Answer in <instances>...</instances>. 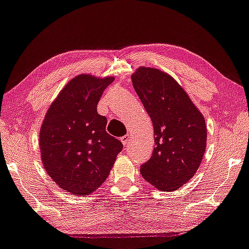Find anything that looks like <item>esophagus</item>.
<instances>
[{
  "label": "esophagus",
  "mask_w": 249,
  "mask_h": 249,
  "mask_svg": "<svg viewBox=\"0 0 249 249\" xmlns=\"http://www.w3.org/2000/svg\"><path fill=\"white\" fill-rule=\"evenodd\" d=\"M120 141H121V142H123V144H124V146H125V145L130 142V137H129L128 134H126V135H124V137L120 139Z\"/></svg>",
  "instance_id": "obj_1"
}]
</instances>
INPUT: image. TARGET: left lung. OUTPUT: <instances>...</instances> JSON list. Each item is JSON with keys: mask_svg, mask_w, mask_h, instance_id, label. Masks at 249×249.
<instances>
[{"mask_svg": "<svg viewBox=\"0 0 249 249\" xmlns=\"http://www.w3.org/2000/svg\"><path fill=\"white\" fill-rule=\"evenodd\" d=\"M131 79L154 125L155 147L151 158L141 166V175L158 190L176 191L195 175L204 157L205 119L169 74L140 67Z\"/></svg>", "mask_w": 249, "mask_h": 249, "instance_id": "left-lung-1", "label": "left lung"}]
</instances>
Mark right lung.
Instances as JSON below:
<instances>
[{
  "label": "right lung",
  "instance_id": "add662e5",
  "mask_svg": "<svg viewBox=\"0 0 249 249\" xmlns=\"http://www.w3.org/2000/svg\"><path fill=\"white\" fill-rule=\"evenodd\" d=\"M114 81L90 74L70 80L45 115L40 130L41 158L60 189L83 196L109 176L124 145L106 132L107 119L97 112L103 92Z\"/></svg>",
  "mask_w": 249,
  "mask_h": 249
}]
</instances>
